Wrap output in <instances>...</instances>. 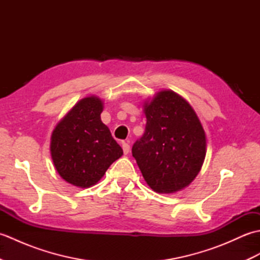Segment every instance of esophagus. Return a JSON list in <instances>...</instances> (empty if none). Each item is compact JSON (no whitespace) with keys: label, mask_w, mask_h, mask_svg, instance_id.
<instances>
[{"label":"esophagus","mask_w":260,"mask_h":260,"mask_svg":"<svg viewBox=\"0 0 260 260\" xmlns=\"http://www.w3.org/2000/svg\"><path fill=\"white\" fill-rule=\"evenodd\" d=\"M121 147H123L124 154H128L129 152V144L127 142H121Z\"/></svg>","instance_id":"obj_1"}]
</instances>
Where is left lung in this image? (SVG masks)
Segmentation results:
<instances>
[{
    "label": "left lung",
    "mask_w": 260,
    "mask_h": 260,
    "mask_svg": "<svg viewBox=\"0 0 260 260\" xmlns=\"http://www.w3.org/2000/svg\"><path fill=\"white\" fill-rule=\"evenodd\" d=\"M145 132L132 154L143 178L158 193H173L194 180L206 157V134L194 110L171 90L144 105Z\"/></svg>",
    "instance_id": "obj_1"
}]
</instances>
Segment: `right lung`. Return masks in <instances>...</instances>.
I'll return each instance as SVG.
<instances>
[{
    "instance_id": "obj_1",
    "label": "right lung",
    "mask_w": 260,
    "mask_h": 260,
    "mask_svg": "<svg viewBox=\"0 0 260 260\" xmlns=\"http://www.w3.org/2000/svg\"><path fill=\"white\" fill-rule=\"evenodd\" d=\"M103 103L95 96L77 103L51 135V157L68 183L89 187L101 180L110 164L123 155L108 127L101 119Z\"/></svg>"
}]
</instances>
